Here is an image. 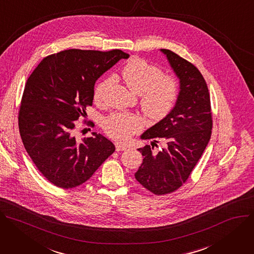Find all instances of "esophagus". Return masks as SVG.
<instances>
[{
    "label": "esophagus",
    "mask_w": 254,
    "mask_h": 254,
    "mask_svg": "<svg viewBox=\"0 0 254 254\" xmlns=\"http://www.w3.org/2000/svg\"><path fill=\"white\" fill-rule=\"evenodd\" d=\"M115 146H116V150H117V151H123V150H126V149H127V146H126V145L121 144V143H118V142L115 144Z\"/></svg>",
    "instance_id": "esophagus-1"
}]
</instances>
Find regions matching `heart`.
Returning <instances> with one entry per match:
<instances>
[{
  "label": "heart",
  "mask_w": 254,
  "mask_h": 254,
  "mask_svg": "<svg viewBox=\"0 0 254 254\" xmlns=\"http://www.w3.org/2000/svg\"><path fill=\"white\" fill-rule=\"evenodd\" d=\"M127 88L140 96V104L145 115L154 121L163 119L173 109L179 95V82L171 75L144 60H131L121 71ZM113 77L102 79L95 89L94 98L102 102ZM142 126V120L132 113H117L104 122L106 132L117 140H126Z\"/></svg>",
  "instance_id": "obj_1"
}]
</instances>
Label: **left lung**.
Returning a JSON list of instances; mask_svg holds the SVG:
<instances>
[{
    "label": "left lung",
    "instance_id": "8db88e82",
    "mask_svg": "<svg viewBox=\"0 0 254 254\" xmlns=\"http://www.w3.org/2000/svg\"><path fill=\"white\" fill-rule=\"evenodd\" d=\"M160 52L179 78V95L172 111L140 136L151 139L153 147L161 139L165 147L158 153L150 145L139 148L143 161L135 173L136 181L155 194L173 192L185 184L212 133L210 95L202 73L177 53Z\"/></svg>",
    "mask_w": 254,
    "mask_h": 254
}]
</instances>
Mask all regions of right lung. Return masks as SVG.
I'll use <instances>...</instances> for the list:
<instances>
[{
    "mask_svg": "<svg viewBox=\"0 0 254 254\" xmlns=\"http://www.w3.org/2000/svg\"><path fill=\"white\" fill-rule=\"evenodd\" d=\"M129 54L115 49H68L43 59L27 79L19 112L26 151L53 185L71 189L86 183L115 151L100 133L76 139L75 122L92 106L97 79Z\"/></svg>",
    "mask_w": 254,
    "mask_h": 254,
    "instance_id": "1",
    "label": "right lung"
}]
</instances>
